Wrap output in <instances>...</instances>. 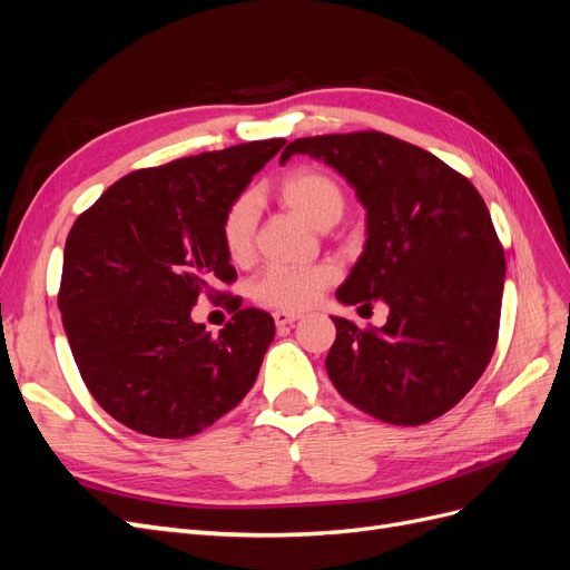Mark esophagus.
I'll return each mask as SVG.
<instances>
[{
  "label": "esophagus",
  "mask_w": 570,
  "mask_h": 570,
  "mask_svg": "<svg viewBox=\"0 0 570 570\" xmlns=\"http://www.w3.org/2000/svg\"><path fill=\"white\" fill-rule=\"evenodd\" d=\"M273 318H275V325H278V327H285V325L297 323V321L302 318V314H297V312H275V314H273Z\"/></svg>",
  "instance_id": "1"
}]
</instances>
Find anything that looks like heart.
<instances>
[{
	"mask_svg": "<svg viewBox=\"0 0 570 570\" xmlns=\"http://www.w3.org/2000/svg\"><path fill=\"white\" fill-rule=\"evenodd\" d=\"M275 195L289 209L302 214L316 228H331L344 214L347 197L342 185L325 170L299 166L283 174L275 183ZM256 199L245 193L235 197L220 216V245L233 264H247L254 254ZM335 281V271L327 264L306 268H266L252 285V297L271 308L297 312L312 306L323 289Z\"/></svg>",
	"mask_w": 570,
	"mask_h": 570,
	"instance_id": "b5f03b06",
	"label": "heart"
}]
</instances>
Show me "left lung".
Masks as SVG:
<instances>
[{
	"label": "left lung",
	"mask_w": 570,
	"mask_h": 570,
	"mask_svg": "<svg viewBox=\"0 0 570 570\" xmlns=\"http://www.w3.org/2000/svg\"><path fill=\"white\" fill-rule=\"evenodd\" d=\"M350 180L366 206V247L337 289L342 304L390 306L383 327L335 318L325 358L335 390L394 425H423L456 406L497 347L504 247L469 178L416 145L377 130L299 137Z\"/></svg>",
	"instance_id": "1"
}]
</instances>
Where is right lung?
I'll return each mask as SVG.
<instances>
[{
  "instance_id": "1",
  "label": "right lung",
  "mask_w": 570,
  "mask_h": 570,
  "mask_svg": "<svg viewBox=\"0 0 570 570\" xmlns=\"http://www.w3.org/2000/svg\"><path fill=\"white\" fill-rule=\"evenodd\" d=\"M283 137L183 157L116 180L66 237L59 308L85 385L118 423L149 438L202 433L252 390L273 318L220 292L237 273L220 216ZM199 296L234 314L214 338Z\"/></svg>"
}]
</instances>
